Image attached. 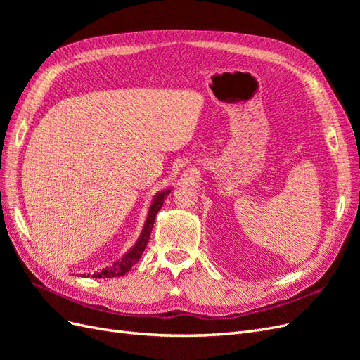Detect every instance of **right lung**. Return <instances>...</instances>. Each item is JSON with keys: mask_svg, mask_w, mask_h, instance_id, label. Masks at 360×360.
Instances as JSON below:
<instances>
[{"mask_svg": "<svg viewBox=\"0 0 360 360\" xmlns=\"http://www.w3.org/2000/svg\"><path fill=\"white\" fill-rule=\"evenodd\" d=\"M171 191H163L160 193H158L155 200H153V204L150 205V212H148V216H147V221L144 224V228H143V233H141L138 242L135 243V246L129 250V252L122 258L115 261V263L110 267L103 269L102 271H97V274H93L94 278H115V276H123L126 275L127 271L132 269V266H135L138 263V259L141 258V255H143L144 249L150 240V234H151V228H153V224H155V219H156V214L160 210V207L163 204V200H165L167 195Z\"/></svg>", "mask_w": 360, "mask_h": 360, "instance_id": "right-lung-1", "label": "right lung"}]
</instances>
